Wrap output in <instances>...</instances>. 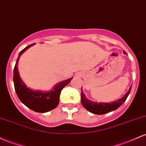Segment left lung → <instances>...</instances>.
Masks as SVG:
<instances>
[{
    "label": "left lung",
    "mask_w": 146,
    "mask_h": 146,
    "mask_svg": "<svg viewBox=\"0 0 146 146\" xmlns=\"http://www.w3.org/2000/svg\"><path fill=\"white\" fill-rule=\"evenodd\" d=\"M124 54H127L125 51H123ZM132 86L129 87V91L125 94V96L117 100H115L113 102H97L91 101V100L87 99L82 91V89H81V102L82 106L90 111L91 113H95V114H105L108 112L112 111L113 110H116L118 107L123 105V103L126 100L129 93H130Z\"/></svg>",
    "instance_id": "obj_1"
}]
</instances>
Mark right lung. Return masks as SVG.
<instances>
[{
    "mask_svg": "<svg viewBox=\"0 0 146 146\" xmlns=\"http://www.w3.org/2000/svg\"><path fill=\"white\" fill-rule=\"evenodd\" d=\"M35 44L29 45L19 52L14 68V84L17 96L22 103L33 111L39 113H45L53 110L58 105L61 91L70 82L73 78L57 83L50 91L34 90L28 87L20 78L18 70V62L19 57L22 54Z\"/></svg>",
    "mask_w": 146,
    "mask_h": 146,
    "instance_id": "add662e5",
    "label": "right lung"
}]
</instances>
